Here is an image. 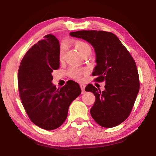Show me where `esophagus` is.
Segmentation results:
<instances>
[{
	"label": "esophagus",
	"instance_id": "34e87169",
	"mask_svg": "<svg viewBox=\"0 0 156 156\" xmlns=\"http://www.w3.org/2000/svg\"><path fill=\"white\" fill-rule=\"evenodd\" d=\"M80 86L81 90H82V94H84V93H85V86L84 85H83V84H80Z\"/></svg>",
	"mask_w": 156,
	"mask_h": 156
}]
</instances>
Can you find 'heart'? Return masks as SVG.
<instances>
[{
  "label": "heart",
  "instance_id": "1",
  "mask_svg": "<svg viewBox=\"0 0 156 156\" xmlns=\"http://www.w3.org/2000/svg\"><path fill=\"white\" fill-rule=\"evenodd\" d=\"M75 47L77 50L79 51V52L83 56H85L86 55H90L92 52V48L87 43H86L85 41H76L75 43ZM67 48V45L65 43H63L61 44L59 47V58L60 60L63 59L64 57L65 52H66ZM69 75L71 76L72 78L76 79L78 80L80 79L81 76H83V74L86 73V69H82V68H78V67H71L69 69Z\"/></svg>",
  "mask_w": 156,
  "mask_h": 156
}]
</instances>
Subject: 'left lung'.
Segmentation results:
<instances>
[{
	"instance_id": "1",
	"label": "left lung",
	"mask_w": 156,
	"mask_h": 156,
	"mask_svg": "<svg viewBox=\"0 0 156 156\" xmlns=\"http://www.w3.org/2000/svg\"><path fill=\"white\" fill-rule=\"evenodd\" d=\"M70 36L82 38L92 45L96 54L93 76L97 82L104 81L101 91L88 84L85 91L92 92L95 101L90 114L104 127H113L125 121L133 107L139 90L135 62L115 34L103 31H78Z\"/></svg>"
}]
</instances>
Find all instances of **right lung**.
<instances>
[{
	"instance_id": "1",
	"label": "right lung",
	"mask_w": 156,
	"mask_h": 156,
	"mask_svg": "<svg viewBox=\"0 0 156 156\" xmlns=\"http://www.w3.org/2000/svg\"><path fill=\"white\" fill-rule=\"evenodd\" d=\"M59 41L44 36L27 51L18 71L20 96L27 115L35 125L46 130L63 124L71 102L80 94L78 83L68 81L57 90L52 71L59 68Z\"/></svg>"
}]
</instances>
